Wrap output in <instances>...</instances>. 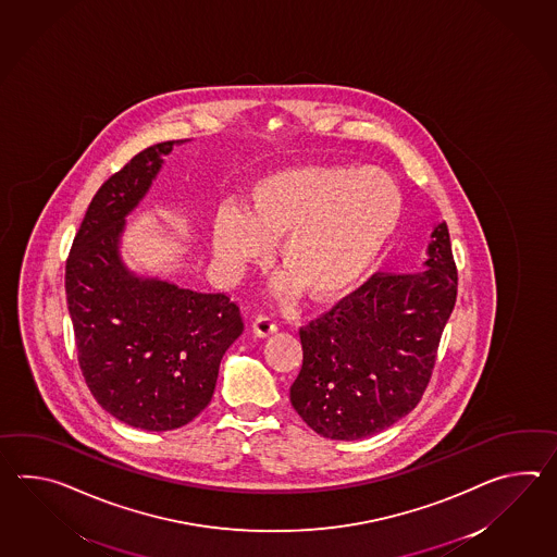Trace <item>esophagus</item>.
Masks as SVG:
<instances>
[{
	"label": "esophagus",
	"instance_id": "obj_1",
	"mask_svg": "<svg viewBox=\"0 0 557 557\" xmlns=\"http://www.w3.org/2000/svg\"><path fill=\"white\" fill-rule=\"evenodd\" d=\"M253 332L260 335V337H268V335H272L273 332H277L275 318L268 315V313H261V315L256 318V322H253Z\"/></svg>",
	"mask_w": 557,
	"mask_h": 557
}]
</instances>
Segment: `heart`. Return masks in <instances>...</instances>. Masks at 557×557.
I'll use <instances>...</instances> for the list:
<instances>
[{
  "label": "heart",
  "instance_id": "heart-1",
  "mask_svg": "<svg viewBox=\"0 0 557 557\" xmlns=\"http://www.w3.org/2000/svg\"><path fill=\"white\" fill-rule=\"evenodd\" d=\"M404 194L377 168L297 165L261 177L246 210L223 208L213 249L227 265L263 260L280 239L277 261L313 299L347 292L370 272L396 235Z\"/></svg>",
  "mask_w": 557,
  "mask_h": 557
}]
</instances>
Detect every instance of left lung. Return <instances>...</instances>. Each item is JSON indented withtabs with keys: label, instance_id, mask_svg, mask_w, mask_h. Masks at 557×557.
Returning a JSON list of instances; mask_svg holds the SVG:
<instances>
[{
	"label": "left lung",
	"instance_id": "left-lung-1",
	"mask_svg": "<svg viewBox=\"0 0 557 557\" xmlns=\"http://www.w3.org/2000/svg\"><path fill=\"white\" fill-rule=\"evenodd\" d=\"M432 235L425 270L375 272L299 327L304 363L289 399L313 432L361 440L420 404L458 297L447 223Z\"/></svg>",
	"mask_w": 557,
	"mask_h": 557
}]
</instances>
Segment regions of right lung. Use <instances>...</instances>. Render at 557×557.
I'll list each match as a JSON object with an SVG mask.
<instances>
[{
  "label": "right lung",
  "mask_w": 557,
  "mask_h": 557,
  "mask_svg": "<svg viewBox=\"0 0 557 557\" xmlns=\"http://www.w3.org/2000/svg\"><path fill=\"white\" fill-rule=\"evenodd\" d=\"M146 148L91 199L65 261V297L87 387L113 418L148 432L182 428L213 396L227 347L244 332L237 301L137 280L117 253L124 218L173 144Z\"/></svg>",
  "instance_id": "1"
}]
</instances>
